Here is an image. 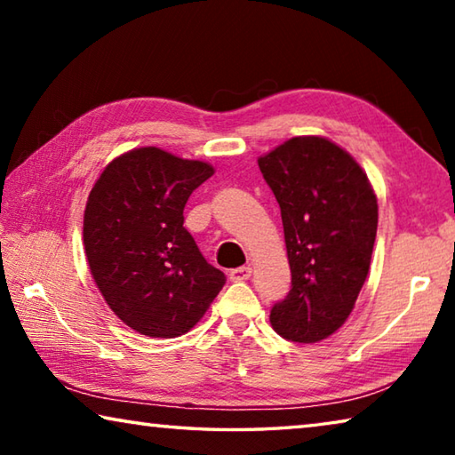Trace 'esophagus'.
I'll use <instances>...</instances> for the list:
<instances>
[{"label": "esophagus", "instance_id": "1", "mask_svg": "<svg viewBox=\"0 0 455 455\" xmlns=\"http://www.w3.org/2000/svg\"><path fill=\"white\" fill-rule=\"evenodd\" d=\"M251 273H252V268L249 265H244V267L233 268V271L228 273V276H230V281H246L251 276Z\"/></svg>", "mask_w": 455, "mask_h": 455}]
</instances>
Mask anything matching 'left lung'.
<instances>
[{
	"instance_id": "obj_1",
	"label": "left lung",
	"mask_w": 455,
	"mask_h": 455,
	"mask_svg": "<svg viewBox=\"0 0 455 455\" xmlns=\"http://www.w3.org/2000/svg\"><path fill=\"white\" fill-rule=\"evenodd\" d=\"M281 206L291 291L271 325L297 343L333 335L355 307L377 235V196L351 154L323 136H295L259 156Z\"/></svg>"
}]
</instances>
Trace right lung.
<instances>
[{"label": "right lung", "mask_w": 455, "mask_h": 455, "mask_svg": "<svg viewBox=\"0 0 455 455\" xmlns=\"http://www.w3.org/2000/svg\"><path fill=\"white\" fill-rule=\"evenodd\" d=\"M214 174L156 146L120 154L90 190L84 249L108 307L146 337L172 339L203 319L227 276L184 228V204Z\"/></svg>", "instance_id": "right-lung-1"}]
</instances>
